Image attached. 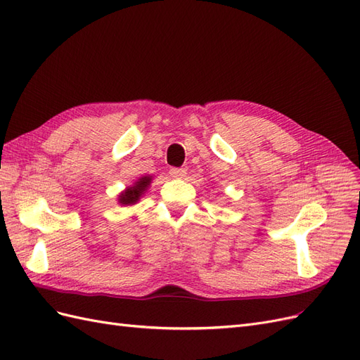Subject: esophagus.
Returning a JSON list of instances; mask_svg holds the SVG:
<instances>
[{
  "mask_svg": "<svg viewBox=\"0 0 360 360\" xmlns=\"http://www.w3.org/2000/svg\"><path fill=\"white\" fill-rule=\"evenodd\" d=\"M169 176L172 179H184V177H186V169H184V168H171Z\"/></svg>",
  "mask_w": 360,
  "mask_h": 360,
  "instance_id": "esophagus-1",
  "label": "esophagus"
}]
</instances>
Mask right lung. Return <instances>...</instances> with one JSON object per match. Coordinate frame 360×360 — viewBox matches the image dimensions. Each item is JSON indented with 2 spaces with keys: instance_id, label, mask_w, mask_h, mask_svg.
Segmentation results:
<instances>
[{
  "instance_id": "add662e5",
  "label": "right lung",
  "mask_w": 360,
  "mask_h": 360,
  "mask_svg": "<svg viewBox=\"0 0 360 360\" xmlns=\"http://www.w3.org/2000/svg\"><path fill=\"white\" fill-rule=\"evenodd\" d=\"M151 180H153V176H143L139 177L138 180L134 181V184H130L124 191H122L118 193L117 197V202L120 205H135L138 204V201L144 197V193L148 191Z\"/></svg>"
}]
</instances>
